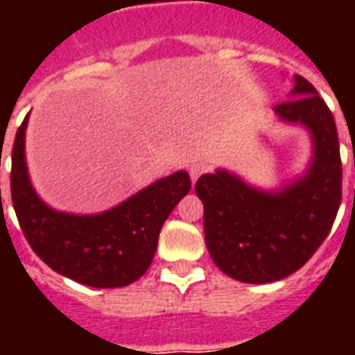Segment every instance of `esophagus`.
<instances>
[{"label": "esophagus", "mask_w": 355, "mask_h": 355, "mask_svg": "<svg viewBox=\"0 0 355 355\" xmlns=\"http://www.w3.org/2000/svg\"><path fill=\"white\" fill-rule=\"evenodd\" d=\"M190 177H192V182H196V180H198V178L201 177V175H203V173H205V171H207V165H205V163L203 162H196V163H192V165H190Z\"/></svg>", "instance_id": "obj_1"}]
</instances>
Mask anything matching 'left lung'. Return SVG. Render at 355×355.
<instances>
[{"label":"left lung","mask_w":355,"mask_h":355,"mask_svg":"<svg viewBox=\"0 0 355 355\" xmlns=\"http://www.w3.org/2000/svg\"><path fill=\"white\" fill-rule=\"evenodd\" d=\"M291 101L274 106L279 121L310 132L312 159L300 177L264 190L226 169L201 175L209 254L243 283H272L310 261L335 223L343 198V165L331 110L310 81L293 78Z\"/></svg>","instance_id":"1"}]
</instances>
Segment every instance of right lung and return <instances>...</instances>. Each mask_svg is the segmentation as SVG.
Returning <instances> with one entry per match:
<instances>
[{"instance_id":"1","label":"right lung","mask_w":355,"mask_h":355,"mask_svg":"<svg viewBox=\"0 0 355 355\" xmlns=\"http://www.w3.org/2000/svg\"><path fill=\"white\" fill-rule=\"evenodd\" d=\"M26 127L28 116L12 144L11 198L34 253L60 275L89 287L114 289L137 282L152 264L163 223L190 192V175L177 171L94 215L57 211L37 196L28 175Z\"/></svg>"}]
</instances>
